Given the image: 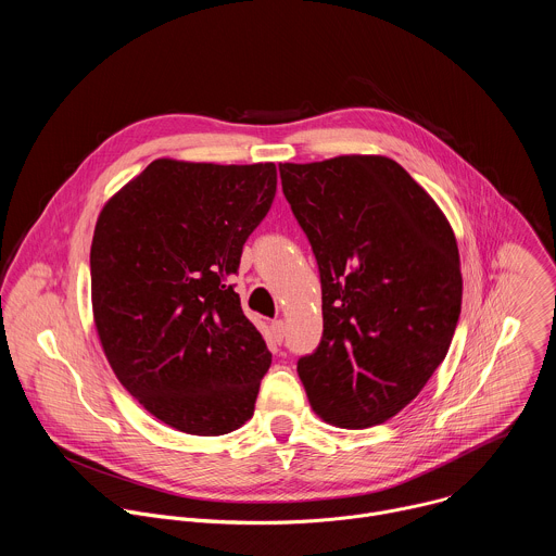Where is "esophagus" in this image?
Here are the masks:
<instances>
[{"label":"esophagus","instance_id":"34e87169","mask_svg":"<svg viewBox=\"0 0 556 556\" xmlns=\"http://www.w3.org/2000/svg\"><path fill=\"white\" fill-rule=\"evenodd\" d=\"M270 330H273V337L277 339V343H281L283 337H286V324L281 319H277V321L270 324Z\"/></svg>","mask_w":556,"mask_h":556}]
</instances>
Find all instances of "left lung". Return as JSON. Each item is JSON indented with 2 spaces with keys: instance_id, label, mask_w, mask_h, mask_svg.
I'll return each mask as SVG.
<instances>
[{
  "instance_id": "obj_1",
  "label": "left lung",
  "mask_w": 556,
  "mask_h": 556,
  "mask_svg": "<svg viewBox=\"0 0 556 556\" xmlns=\"http://www.w3.org/2000/svg\"><path fill=\"white\" fill-rule=\"evenodd\" d=\"M324 292V339L296 365L312 412L367 429L403 412L444 361L462 307L455 232L387 155L279 165Z\"/></svg>"
}]
</instances>
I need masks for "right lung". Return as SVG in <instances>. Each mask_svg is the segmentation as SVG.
Returning <instances> with one entry per match:
<instances>
[{
	"instance_id": "1",
	"label": "right lung",
	"mask_w": 556,
	"mask_h": 556,
	"mask_svg": "<svg viewBox=\"0 0 556 556\" xmlns=\"http://www.w3.org/2000/svg\"><path fill=\"white\" fill-rule=\"evenodd\" d=\"M277 167L157 157L101 208L92 314L121 384L167 427L224 435L253 418L270 352L226 283L266 217Z\"/></svg>"
}]
</instances>
